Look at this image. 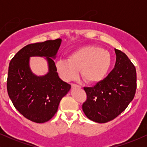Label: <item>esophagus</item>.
Returning <instances> with one entry per match:
<instances>
[{"instance_id":"1","label":"esophagus","mask_w":147,"mask_h":147,"mask_svg":"<svg viewBox=\"0 0 147 147\" xmlns=\"http://www.w3.org/2000/svg\"><path fill=\"white\" fill-rule=\"evenodd\" d=\"M71 86H72V88H75V87H78L79 86H77V84H71Z\"/></svg>"}]
</instances>
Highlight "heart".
<instances>
[{"label": "heart", "instance_id": "b5f03b06", "mask_svg": "<svg viewBox=\"0 0 147 147\" xmlns=\"http://www.w3.org/2000/svg\"><path fill=\"white\" fill-rule=\"evenodd\" d=\"M111 64L110 52L104 48L95 46L82 47L69 55L68 60L57 62L56 68L61 77L65 81L80 75L86 83L96 84L105 77Z\"/></svg>", "mask_w": 147, "mask_h": 147}]
</instances>
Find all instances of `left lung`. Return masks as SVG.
Returning a JSON list of instances; mask_svg holds the SVG:
<instances>
[{"instance_id":"1","label":"left lung","mask_w":147,"mask_h":147,"mask_svg":"<svg viewBox=\"0 0 147 147\" xmlns=\"http://www.w3.org/2000/svg\"><path fill=\"white\" fill-rule=\"evenodd\" d=\"M115 68L92 87L84 88L87 99L82 105L86 117L93 122L106 123L121 114L134 98L137 75L134 65L126 55L115 49Z\"/></svg>"}]
</instances>
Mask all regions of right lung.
Listing matches in <instances>:
<instances>
[{
	"label": "right lung",
	"instance_id": "add662e5",
	"mask_svg": "<svg viewBox=\"0 0 147 147\" xmlns=\"http://www.w3.org/2000/svg\"><path fill=\"white\" fill-rule=\"evenodd\" d=\"M61 39L31 43L20 50L9 65L7 90L13 105L25 118L36 123L48 122L58 110L59 102L71 86L59 77L53 59ZM45 56L49 72L42 77L29 68L30 56Z\"/></svg>",
	"mask_w": 147,
	"mask_h": 147
}]
</instances>
